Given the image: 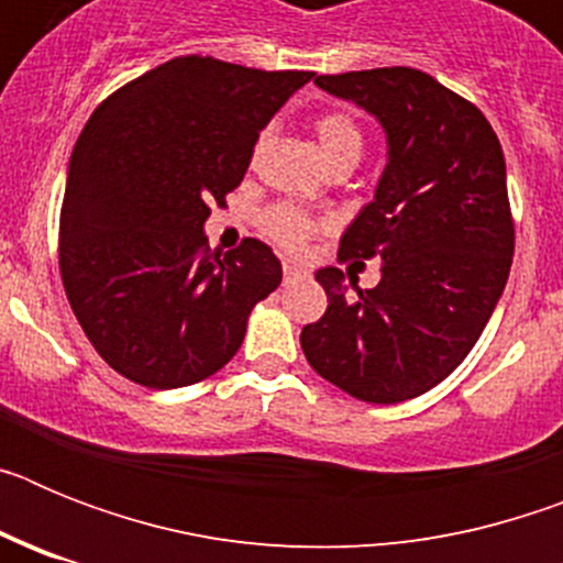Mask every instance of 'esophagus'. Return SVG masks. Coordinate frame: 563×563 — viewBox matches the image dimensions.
<instances>
[{"label": "esophagus", "instance_id": "1", "mask_svg": "<svg viewBox=\"0 0 563 563\" xmlns=\"http://www.w3.org/2000/svg\"><path fill=\"white\" fill-rule=\"evenodd\" d=\"M282 267H285V282H292V278H298V276H301V273H305V271H301V267L296 265V262H285V265H282Z\"/></svg>", "mask_w": 563, "mask_h": 563}]
</instances>
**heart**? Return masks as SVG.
Masks as SVG:
<instances>
[{
  "label": "heart",
  "mask_w": 563,
  "mask_h": 563,
  "mask_svg": "<svg viewBox=\"0 0 563 563\" xmlns=\"http://www.w3.org/2000/svg\"><path fill=\"white\" fill-rule=\"evenodd\" d=\"M312 129H316L318 148H321L330 166H343V163L355 166L361 161L363 129L350 112H341V109L324 112ZM265 141L267 134H262L258 148H262ZM262 228H265V233L273 242H278L287 251H301L318 231H324V222H318L316 217H310L307 211H298L292 206H276L262 217Z\"/></svg>",
  "instance_id": "1"
}]
</instances>
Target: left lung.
<instances>
[{
	"label": "left lung",
	"instance_id": "1",
	"mask_svg": "<svg viewBox=\"0 0 563 563\" xmlns=\"http://www.w3.org/2000/svg\"><path fill=\"white\" fill-rule=\"evenodd\" d=\"M386 132L375 200L341 236L338 258H380V282L353 290L316 273L327 312L301 330L312 369L366 402L426 395L465 361L494 316L514 262L505 154L485 114L411 67L316 76Z\"/></svg>",
	"mask_w": 563,
	"mask_h": 563
}]
</instances>
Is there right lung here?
Returning a JSON list of instances; mask_svg holds the SVG:
<instances>
[{
  "mask_svg": "<svg viewBox=\"0 0 563 563\" xmlns=\"http://www.w3.org/2000/svg\"><path fill=\"white\" fill-rule=\"evenodd\" d=\"M310 78L180 56L92 112L69 157L58 267L78 324L118 375L180 389L236 355L282 262L258 239L222 256L202 225L242 183L258 132Z\"/></svg>",
  "mask_w": 563,
  "mask_h": 563,
  "instance_id": "right-lung-1",
  "label": "right lung"
}]
</instances>
